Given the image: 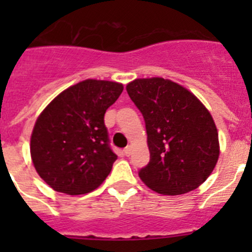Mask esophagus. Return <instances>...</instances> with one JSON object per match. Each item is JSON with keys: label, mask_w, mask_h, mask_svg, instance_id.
<instances>
[{"label": "esophagus", "mask_w": 252, "mask_h": 252, "mask_svg": "<svg viewBox=\"0 0 252 252\" xmlns=\"http://www.w3.org/2000/svg\"><path fill=\"white\" fill-rule=\"evenodd\" d=\"M131 151H132V148H131V146H126V148L124 149V154L126 157H130Z\"/></svg>", "instance_id": "1"}]
</instances>
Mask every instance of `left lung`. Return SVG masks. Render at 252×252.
Returning a JSON list of instances; mask_svg holds the SVG:
<instances>
[{"instance_id":"8db88e82","label":"left lung","mask_w":252,"mask_h":252,"mask_svg":"<svg viewBox=\"0 0 252 252\" xmlns=\"http://www.w3.org/2000/svg\"><path fill=\"white\" fill-rule=\"evenodd\" d=\"M145 120L150 161L139 177L160 194L197 189L220 155L212 116L193 93L164 78L135 79L126 86Z\"/></svg>"}]
</instances>
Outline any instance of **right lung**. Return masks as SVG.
I'll return each instance as SVG.
<instances>
[{
	"label": "right lung",
	"mask_w": 252,
	"mask_h": 252,
	"mask_svg": "<svg viewBox=\"0 0 252 252\" xmlns=\"http://www.w3.org/2000/svg\"><path fill=\"white\" fill-rule=\"evenodd\" d=\"M124 91L121 83L87 79L63 91L35 122L30 153L37 174L57 192H92L112 170L104 113Z\"/></svg>",
	"instance_id": "right-lung-1"
}]
</instances>
